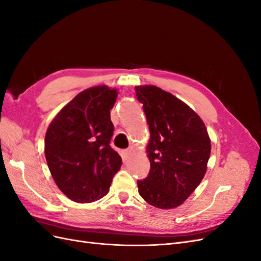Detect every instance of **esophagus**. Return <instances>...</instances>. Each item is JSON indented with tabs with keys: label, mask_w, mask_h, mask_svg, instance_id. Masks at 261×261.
<instances>
[{
	"label": "esophagus",
	"mask_w": 261,
	"mask_h": 261,
	"mask_svg": "<svg viewBox=\"0 0 261 261\" xmlns=\"http://www.w3.org/2000/svg\"><path fill=\"white\" fill-rule=\"evenodd\" d=\"M134 151H135V150H134V148L130 147L128 149L124 150V154H125V156H129V155H132L134 153Z\"/></svg>",
	"instance_id": "esophagus-1"
}]
</instances>
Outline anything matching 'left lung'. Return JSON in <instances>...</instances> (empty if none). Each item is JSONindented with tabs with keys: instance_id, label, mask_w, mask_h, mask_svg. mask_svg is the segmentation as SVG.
<instances>
[{
	"instance_id": "1",
	"label": "left lung",
	"mask_w": 261,
	"mask_h": 261,
	"mask_svg": "<svg viewBox=\"0 0 261 261\" xmlns=\"http://www.w3.org/2000/svg\"><path fill=\"white\" fill-rule=\"evenodd\" d=\"M149 125L148 176L137 180L139 195L160 209L180 206L200 184L211 152L199 115L172 93L152 85L135 87Z\"/></svg>"
}]
</instances>
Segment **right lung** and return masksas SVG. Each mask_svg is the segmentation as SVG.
<instances>
[{
    "mask_svg": "<svg viewBox=\"0 0 261 261\" xmlns=\"http://www.w3.org/2000/svg\"><path fill=\"white\" fill-rule=\"evenodd\" d=\"M117 90L88 88L63 108L49 125L44 153L51 175L69 199L88 203L101 199L120 170L122 158L110 146L114 126L110 110Z\"/></svg>",
    "mask_w": 261,
    "mask_h": 261,
    "instance_id": "right-lung-1",
    "label": "right lung"
}]
</instances>
